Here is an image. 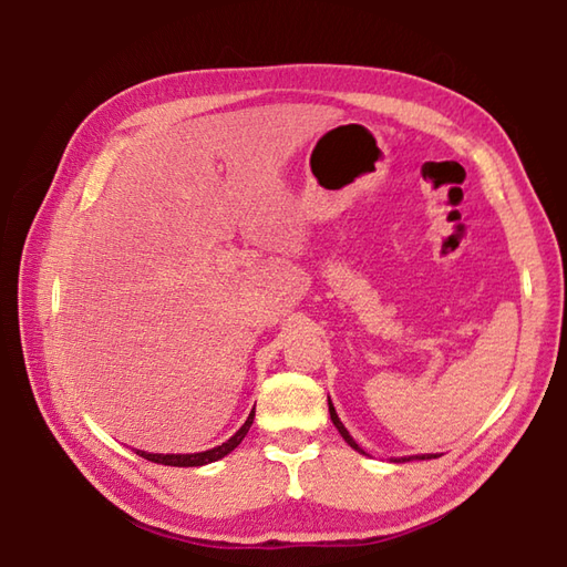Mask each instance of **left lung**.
Returning a JSON list of instances; mask_svg holds the SVG:
<instances>
[{
    "label": "left lung",
    "mask_w": 567,
    "mask_h": 567,
    "mask_svg": "<svg viewBox=\"0 0 567 567\" xmlns=\"http://www.w3.org/2000/svg\"><path fill=\"white\" fill-rule=\"evenodd\" d=\"M329 414H331V421H333V426L339 429V433L343 436V441L351 445V449H355L358 453H365L363 449H360V445L353 441V436L351 433H348V429L341 424V419H339V414H336V409H333V404H331V400H329ZM414 457H421V461H426V457H436V455H414ZM402 461H409V457H402Z\"/></svg>",
    "instance_id": "obj_1"
}]
</instances>
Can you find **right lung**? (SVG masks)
<instances>
[{"mask_svg":"<svg viewBox=\"0 0 567 567\" xmlns=\"http://www.w3.org/2000/svg\"><path fill=\"white\" fill-rule=\"evenodd\" d=\"M252 416H256V412H250L248 414V419H246V424L240 426L231 439H228L226 443H221V445H216V449H212V451H202V453H146V451H136L141 457H146V461H151V463H161V465H173V467H199V465H207V463H214V461H219V457H224V455H228L231 453L236 445L246 439V433H248V429H250V424H252Z\"/></svg>","mask_w":567,"mask_h":567,"instance_id":"1","label":"right lung"}]
</instances>
